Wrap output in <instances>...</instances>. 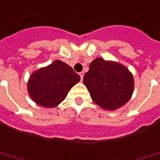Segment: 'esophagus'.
Here are the masks:
<instances>
[{"mask_svg":"<svg viewBox=\"0 0 160 160\" xmlns=\"http://www.w3.org/2000/svg\"><path fill=\"white\" fill-rule=\"evenodd\" d=\"M79 74H80V80H83V77H84V72H80Z\"/></svg>","mask_w":160,"mask_h":160,"instance_id":"34e87169","label":"esophagus"}]
</instances>
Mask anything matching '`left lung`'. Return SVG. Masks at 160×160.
I'll return each mask as SVG.
<instances>
[{
	"mask_svg": "<svg viewBox=\"0 0 160 160\" xmlns=\"http://www.w3.org/2000/svg\"><path fill=\"white\" fill-rule=\"evenodd\" d=\"M83 83L93 102L108 111L125 105L134 91V78L130 70L118 62L102 58L90 63Z\"/></svg>",
	"mask_w": 160,
	"mask_h": 160,
	"instance_id": "1",
	"label": "left lung"
}]
</instances>
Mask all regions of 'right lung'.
<instances>
[{"mask_svg": "<svg viewBox=\"0 0 160 160\" xmlns=\"http://www.w3.org/2000/svg\"><path fill=\"white\" fill-rule=\"evenodd\" d=\"M80 77L65 62L55 60L34 71L29 78L27 89L31 100L44 108H55L61 103Z\"/></svg>", "mask_w": 160, "mask_h": 160, "instance_id": "1", "label": "right lung"}]
</instances>
